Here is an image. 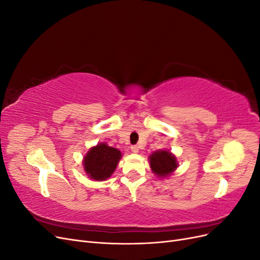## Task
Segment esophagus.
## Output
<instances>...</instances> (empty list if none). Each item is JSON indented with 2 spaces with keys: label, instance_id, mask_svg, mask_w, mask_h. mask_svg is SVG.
<instances>
[{
  "label": "esophagus",
  "instance_id": "esophagus-1",
  "mask_svg": "<svg viewBox=\"0 0 260 260\" xmlns=\"http://www.w3.org/2000/svg\"><path fill=\"white\" fill-rule=\"evenodd\" d=\"M131 151L135 153V154H138L139 153V146H137V145L131 146Z\"/></svg>",
  "mask_w": 260,
  "mask_h": 260
}]
</instances>
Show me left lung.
Returning a JSON list of instances; mask_svg holds the SVG:
<instances>
[{
  "mask_svg": "<svg viewBox=\"0 0 260 260\" xmlns=\"http://www.w3.org/2000/svg\"><path fill=\"white\" fill-rule=\"evenodd\" d=\"M148 161L153 174L160 179L170 177L179 166L177 157L168 149L153 152L148 156Z\"/></svg>",
  "mask_w": 260,
  "mask_h": 260,
  "instance_id": "obj_1",
  "label": "left lung"
}]
</instances>
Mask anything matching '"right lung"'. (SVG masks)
<instances>
[{
    "mask_svg": "<svg viewBox=\"0 0 260 260\" xmlns=\"http://www.w3.org/2000/svg\"><path fill=\"white\" fill-rule=\"evenodd\" d=\"M122 154L118 148L101 142L92 146L82 159L86 176L94 181H105L114 174Z\"/></svg>",
    "mask_w": 260,
    "mask_h": 260,
    "instance_id": "1",
    "label": "right lung"
}]
</instances>
